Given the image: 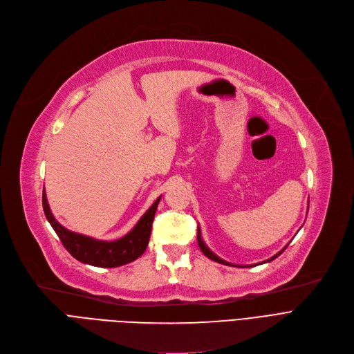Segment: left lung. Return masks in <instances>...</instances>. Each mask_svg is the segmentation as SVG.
<instances>
[{"mask_svg": "<svg viewBox=\"0 0 354 354\" xmlns=\"http://www.w3.org/2000/svg\"><path fill=\"white\" fill-rule=\"evenodd\" d=\"M198 245H199V248H201V251L205 254L209 259H212V261H216V263H219V264H225V266H232V264H230V263H227V261H224V259L222 258H219V257H216L207 245H205V243H203V239H202V236H201V230H199V227H198ZM287 248V247H286ZM284 248V250H286ZM284 250H281L280 252H277L274 257H271V258H268L267 261H264V263H270V261H272V259H275L278 255H280ZM264 263H259V264H264ZM232 267H239V266H232ZM241 267H244V266H241ZM248 267V266H247Z\"/></svg>", "mask_w": 354, "mask_h": 354, "instance_id": "obj_1", "label": "left lung"}]
</instances>
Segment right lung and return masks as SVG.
I'll return each mask as SVG.
<instances>
[{
    "label": "right lung",
    "instance_id": "obj_1",
    "mask_svg": "<svg viewBox=\"0 0 354 354\" xmlns=\"http://www.w3.org/2000/svg\"><path fill=\"white\" fill-rule=\"evenodd\" d=\"M159 201L160 196L153 202V205L143 214V216L138 221V224L132 228V231H129L124 236L116 241H100L68 231L62 224H59L50 211L46 192L43 191V209L46 218L50 222L53 230L55 231V234L59 235L64 248L74 258L79 259L80 263L106 268L120 267L132 263L145 252L149 244V238H151L152 222Z\"/></svg>",
    "mask_w": 354,
    "mask_h": 354
}]
</instances>
